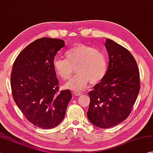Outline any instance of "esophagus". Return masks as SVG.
I'll return each mask as SVG.
<instances>
[{
    "label": "esophagus",
    "mask_w": 153,
    "mask_h": 153,
    "mask_svg": "<svg viewBox=\"0 0 153 153\" xmlns=\"http://www.w3.org/2000/svg\"><path fill=\"white\" fill-rule=\"evenodd\" d=\"M82 92H80V91H75L74 93V95H75V96H77V97H79V96H80V95H82Z\"/></svg>",
    "instance_id": "34e87169"
}]
</instances>
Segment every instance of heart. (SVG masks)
<instances>
[{"label": "heart", "mask_w": 153, "mask_h": 153, "mask_svg": "<svg viewBox=\"0 0 153 153\" xmlns=\"http://www.w3.org/2000/svg\"><path fill=\"white\" fill-rule=\"evenodd\" d=\"M66 59L56 57L53 67L57 76L64 81L71 79L76 69L77 76L67 83V89L81 91L88 84H97L103 79L108 62L102 51L83 44H77L65 52Z\"/></svg>", "instance_id": "b5f03b06"}]
</instances>
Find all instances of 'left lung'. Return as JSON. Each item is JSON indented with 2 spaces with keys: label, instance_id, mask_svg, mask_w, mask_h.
I'll return each mask as SVG.
<instances>
[{
  "label": "left lung",
  "instance_id": "left-lung-1",
  "mask_svg": "<svg viewBox=\"0 0 153 153\" xmlns=\"http://www.w3.org/2000/svg\"><path fill=\"white\" fill-rule=\"evenodd\" d=\"M108 67L105 77L89 92L87 117L93 124L109 128L130 114L140 90V76L134 57L128 49L106 39Z\"/></svg>",
  "mask_w": 153,
  "mask_h": 153
}]
</instances>
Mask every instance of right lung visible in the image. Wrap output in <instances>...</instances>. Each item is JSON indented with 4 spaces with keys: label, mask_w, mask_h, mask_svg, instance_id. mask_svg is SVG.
Wrapping results in <instances>:
<instances>
[{
    "label": "right lung",
    "mask_w": 153,
    "mask_h": 153,
    "mask_svg": "<svg viewBox=\"0 0 153 153\" xmlns=\"http://www.w3.org/2000/svg\"><path fill=\"white\" fill-rule=\"evenodd\" d=\"M64 43L60 39H38L18 54L12 66L13 99L28 121L40 128L59 124L71 99L70 90L59 91L53 64Z\"/></svg>",
    "instance_id": "add662e5"
}]
</instances>
